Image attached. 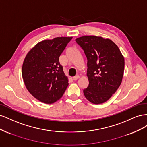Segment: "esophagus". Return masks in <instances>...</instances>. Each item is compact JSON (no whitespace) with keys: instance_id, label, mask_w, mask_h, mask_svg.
<instances>
[{"instance_id":"1","label":"esophagus","mask_w":147,"mask_h":147,"mask_svg":"<svg viewBox=\"0 0 147 147\" xmlns=\"http://www.w3.org/2000/svg\"><path fill=\"white\" fill-rule=\"evenodd\" d=\"M78 78H79V76H78V75H75V77H73L72 79L74 80H77Z\"/></svg>"}]
</instances>
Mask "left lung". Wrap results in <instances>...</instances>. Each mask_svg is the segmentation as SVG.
Here are the masks:
<instances>
[{
	"instance_id": "1",
	"label": "left lung",
	"mask_w": 147,
	"mask_h": 147,
	"mask_svg": "<svg viewBox=\"0 0 147 147\" xmlns=\"http://www.w3.org/2000/svg\"><path fill=\"white\" fill-rule=\"evenodd\" d=\"M88 60V86L84 89L86 98L94 104L107 101L122 82L124 59L119 48L108 38L85 35L75 40Z\"/></svg>"
}]
</instances>
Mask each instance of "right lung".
<instances>
[{"label":"right lung","mask_w":147,"mask_h":147,"mask_svg":"<svg viewBox=\"0 0 147 147\" xmlns=\"http://www.w3.org/2000/svg\"><path fill=\"white\" fill-rule=\"evenodd\" d=\"M72 37H56L38 43L23 62L22 76L29 92L45 104H53L63 96L68 78L59 58Z\"/></svg>","instance_id":"right-lung-1"}]
</instances>
